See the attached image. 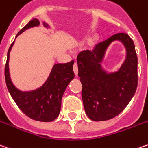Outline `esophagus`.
Listing matches in <instances>:
<instances>
[{
    "label": "esophagus",
    "mask_w": 148,
    "mask_h": 148,
    "mask_svg": "<svg viewBox=\"0 0 148 148\" xmlns=\"http://www.w3.org/2000/svg\"><path fill=\"white\" fill-rule=\"evenodd\" d=\"M73 70H74V72L75 75L77 76V73H78V70H77V62H74V66H73Z\"/></svg>",
    "instance_id": "34e87169"
}]
</instances>
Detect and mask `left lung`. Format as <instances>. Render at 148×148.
Here are the masks:
<instances>
[{"label": "left lung", "mask_w": 148, "mask_h": 148, "mask_svg": "<svg viewBox=\"0 0 148 148\" xmlns=\"http://www.w3.org/2000/svg\"><path fill=\"white\" fill-rule=\"evenodd\" d=\"M114 40L124 43L127 57L117 72L108 74L101 62L106 49ZM77 62L87 116L91 120L105 121L119 114L132 100L138 85V59L132 38L125 33L116 34L97 44L93 50L79 53Z\"/></svg>", "instance_id": "8db88e82"}]
</instances>
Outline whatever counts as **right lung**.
<instances>
[{"label":"right lung","instance_id":"1","mask_svg":"<svg viewBox=\"0 0 148 148\" xmlns=\"http://www.w3.org/2000/svg\"><path fill=\"white\" fill-rule=\"evenodd\" d=\"M38 19H33L21 29L16 38L22 32L39 25ZM45 26H48L44 23ZM15 42V40H14ZM14 42L11 44L7 53L5 67V77L7 88L17 106L25 114L32 119L41 122H51L58 116L61 110L62 98L70 82L74 79V61L68 63L55 64L49 77L42 86L32 91H21L12 83L9 72V53Z\"/></svg>","mask_w":148,"mask_h":148}]
</instances>
